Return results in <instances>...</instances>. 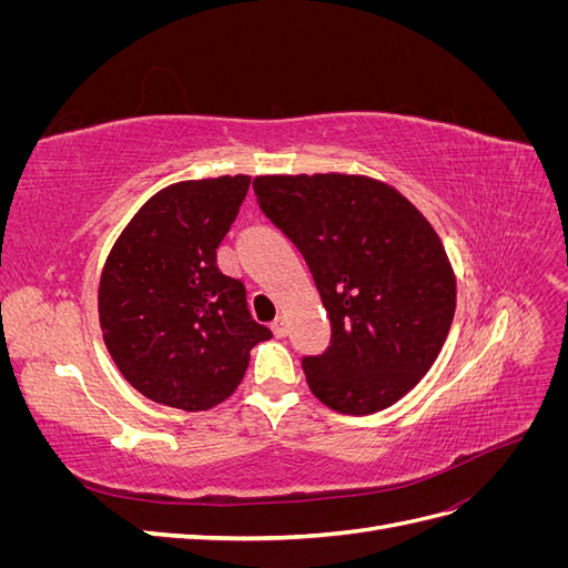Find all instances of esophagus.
I'll list each match as a JSON object with an SVG mask.
<instances>
[{
	"label": "esophagus",
	"mask_w": 568,
	"mask_h": 568,
	"mask_svg": "<svg viewBox=\"0 0 568 568\" xmlns=\"http://www.w3.org/2000/svg\"><path fill=\"white\" fill-rule=\"evenodd\" d=\"M272 334L277 336V338H284V336L288 334V324H286V320H284V317H280V320H274V322H272Z\"/></svg>",
	"instance_id": "esophagus-1"
}]
</instances>
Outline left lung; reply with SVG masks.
<instances>
[{"label":"left lung","mask_w":568,"mask_h":568,"mask_svg":"<svg viewBox=\"0 0 568 568\" xmlns=\"http://www.w3.org/2000/svg\"><path fill=\"white\" fill-rule=\"evenodd\" d=\"M253 189L303 253L332 320V346L303 357L307 386L343 415L398 403L436 363L455 317V270L432 222L367 175H257Z\"/></svg>","instance_id":"left-lung-1"}]
</instances>
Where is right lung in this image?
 <instances>
[{"instance_id": "add662e5", "label": "right lung", "mask_w": 568, "mask_h": 568, "mask_svg": "<svg viewBox=\"0 0 568 568\" xmlns=\"http://www.w3.org/2000/svg\"><path fill=\"white\" fill-rule=\"evenodd\" d=\"M251 178L184 180L153 194L115 239L99 280V324L115 367L149 400L203 412L227 400L272 332L217 270Z\"/></svg>"}]
</instances>
